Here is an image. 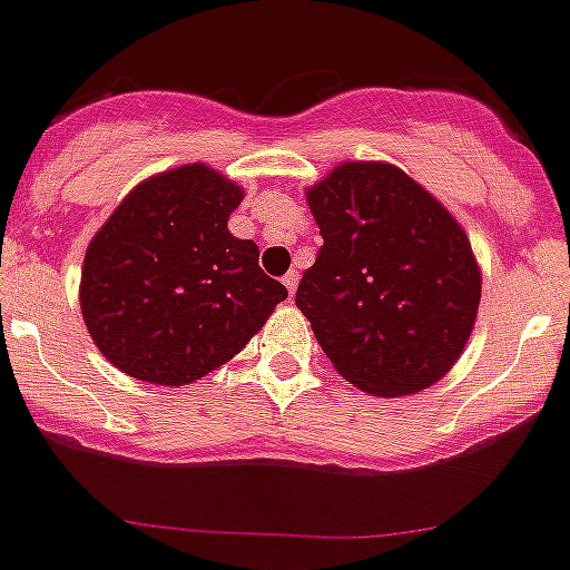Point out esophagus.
<instances>
[{
	"mask_svg": "<svg viewBox=\"0 0 570 570\" xmlns=\"http://www.w3.org/2000/svg\"><path fill=\"white\" fill-rule=\"evenodd\" d=\"M297 281H301V275H297L295 269H289V273L284 275V286H286V289H289V295H295V289H297Z\"/></svg>",
	"mask_w": 570,
	"mask_h": 570,
	"instance_id": "34e87169",
	"label": "esophagus"
}]
</instances>
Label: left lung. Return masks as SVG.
<instances>
[{"mask_svg":"<svg viewBox=\"0 0 570 570\" xmlns=\"http://www.w3.org/2000/svg\"><path fill=\"white\" fill-rule=\"evenodd\" d=\"M306 200L323 247L295 303L336 373L386 397L443 379L465 351L482 297L460 223L381 161L340 164Z\"/></svg>","mask_w":570,"mask_h":570,"instance_id":"1","label":"left lung"}]
</instances>
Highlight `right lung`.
<instances>
[{"label":"right lung","instance_id":"add662e5","mask_svg":"<svg viewBox=\"0 0 570 570\" xmlns=\"http://www.w3.org/2000/svg\"><path fill=\"white\" fill-rule=\"evenodd\" d=\"M245 191L206 164L138 184L97 230L80 275L94 345L138 381L184 386L234 358L286 286L228 217Z\"/></svg>","mask_w":570,"mask_h":570}]
</instances>
